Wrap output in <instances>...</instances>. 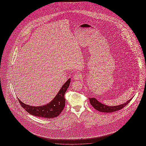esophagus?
I'll return each instance as SVG.
<instances>
[{
  "instance_id": "obj_1",
  "label": "esophagus",
  "mask_w": 146,
  "mask_h": 146,
  "mask_svg": "<svg viewBox=\"0 0 146 146\" xmlns=\"http://www.w3.org/2000/svg\"><path fill=\"white\" fill-rule=\"evenodd\" d=\"M73 78H74V79L79 80H80V79H81V78H82L81 74H80V73H76V74H74V76H73Z\"/></svg>"
}]
</instances>
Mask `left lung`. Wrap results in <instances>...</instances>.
Wrapping results in <instances>:
<instances>
[{"label":"left lung","instance_id":"left-lung-1","mask_svg":"<svg viewBox=\"0 0 146 146\" xmlns=\"http://www.w3.org/2000/svg\"><path fill=\"white\" fill-rule=\"evenodd\" d=\"M132 98H130L129 100L126 101V102H125L124 104H119L118 106H107V105L103 104L100 102L95 97L89 98V100H90V104L94 107L95 109H96L97 111L101 112H103V113H111L113 111L120 110L122 108H123L131 101Z\"/></svg>","mask_w":146,"mask_h":146}]
</instances>
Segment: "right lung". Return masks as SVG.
I'll list each match as a JSON object with an SVG mask.
<instances>
[{"mask_svg": "<svg viewBox=\"0 0 146 146\" xmlns=\"http://www.w3.org/2000/svg\"><path fill=\"white\" fill-rule=\"evenodd\" d=\"M70 83V78L64 84L51 102L42 106H32L23 103L18 98L21 106L29 114L39 118H54L59 115L65 106L64 94Z\"/></svg>", "mask_w": 146, "mask_h": 146, "instance_id": "right-lung-1", "label": "right lung"}]
</instances>
